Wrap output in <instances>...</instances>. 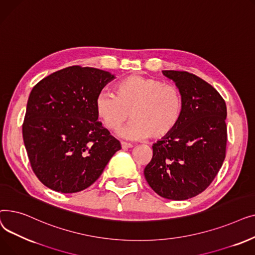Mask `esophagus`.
<instances>
[{"instance_id": "esophagus-1", "label": "esophagus", "mask_w": 255, "mask_h": 255, "mask_svg": "<svg viewBox=\"0 0 255 255\" xmlns=\"http://www.w3.org/2000/svg\"><path fill=\"white\" fill-rule=\"evenodd\" d=\"M121 145H122V148L123 149H130V148H132V144L131 143H129V142H125V141H122L121 142Z\"/></svg>"}]
</instances>
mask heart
<instances>
[{"mask_svg":"<svg viewBox=\"0 0 255 255\" xmlns=\"http://www.w3.org/2000/svg\"><path fill=\"white\" fill-rule=\"evenodd\" d=\"M115 95L99 93L95 99L97 116L104 126L117 130L130 118L133 122L120 131L129 139H162L175 130L183 114L180 90L161 80L132 74L115 86Z\"/></svg>","mask_w":255,"mask_h":255,"instance_id":"b5f03b06","label":"heart"}]
</instances>
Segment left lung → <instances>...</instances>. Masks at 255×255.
<instances>
[{"mask_svg": "<svg viewBox=\"0 0 255 255\" xmlns=\"http://www.w3.org/2000/svg\"><path fill=\"white\" fill-rule=\"evenodd\" d=\"M162 72L182 94L183 114L171 134L153 144V157L143 173L158 195L184 200L206 190L223 164L226 104L200 77L186 71Z\"/></svg>", "mask_w": 255, "mask_h": 255, "instance_id": "obj_1", "label": "left lung"}]
</instances>
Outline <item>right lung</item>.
I'll return each mask as SVG.
<instances>
[{"label": "right lung", "mask_w": 255, "mask_h": 255, "mask_svg": "<svg viewBox=\"0 0 255 255\" xmlns=\"http://www.w3.org/2000/svg\"><path fill=\"white\" fill-rule=\"evenodd\" d=\"M114 78L107 71L71 66L31 91L22 137L33 171L48 188L62 193L88 188L121 150L95 110L97 95Z\"/></svg>", "instance_id": "add662e5"}]
</instances>
